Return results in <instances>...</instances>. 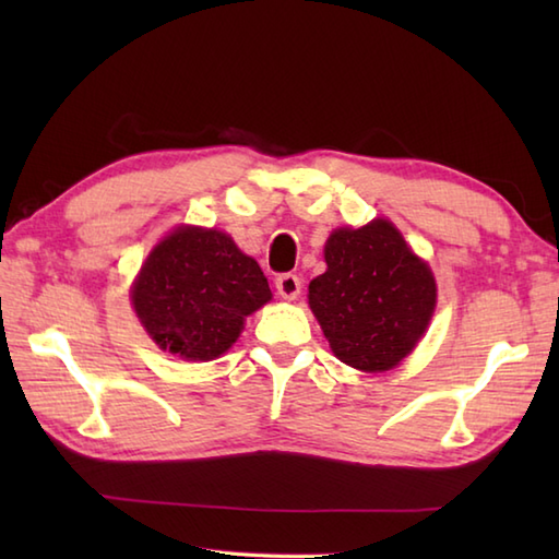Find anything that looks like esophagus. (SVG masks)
<instances>
[{
    "label": "esophagus",
    "instance_id": "34e87169",
    "mask_svg": "<svg viewBox=\"0 0 559 559\" xmlns=\"http://www.w3.org/2000/svg\"><path fill=\"white\" fill-rule=\"evenodd\" d=\"M300 288H302V281L295 276V273H281V276L276 278V290L281 298L295 300L300 295Z\"/></svg>",
    "mask_w": 559,
    "mask_h": 559
}]
</instances>
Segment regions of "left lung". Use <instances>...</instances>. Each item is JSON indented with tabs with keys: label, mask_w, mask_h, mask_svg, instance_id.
Here are the masks:
<instances>
[{
	"label": "left lung",
	"mask_w": 559,
	"mask_h": 559,
	"mask_svg": "<svg viewBox=\"0 0 559 559\" xmlns=\"http://www.w3.org/2000/svg\"><path fill=\"white\" fill-rule=\"evenodd\" d=\"M324 259L326 271L310 283V307L331 350L355 370H391L430 324L432 271L382 218L331 233Z\"/></svg>",
	"instance_id": "8db88e82"
}]
</instances>
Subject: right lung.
I'll return each mask as SVG.
<instances>
[{"mask_svg": "<svg viewBox=\"0 0 559 559\" xmlns=\"http://www.w3.org/2000/svg\"><path fill=\"white\" fill-rule=\"evenodd\" d=\"M134 310L163 350L213 360L247 314L271 300L269 281L225 233L180 228L153 249L134 283Z\"/></svg>", "mask_w": 559, "mask_h": 559, "instance_id": "add662e5", "label": "right lung"}]
</instances>
